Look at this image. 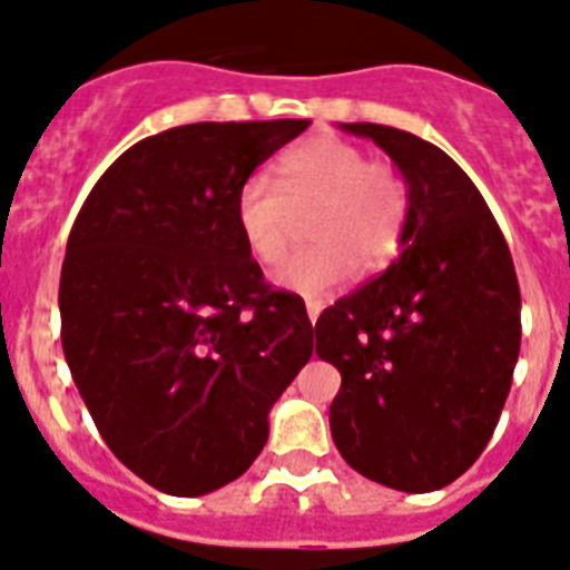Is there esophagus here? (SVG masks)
Here are the masks:
<instances>
[{
	"instance_id": "esophagus-1",
	"label": "esophagus",
	"mask_w": 570,
	"mask_h": 570,
	"mask_svg": "<svg viewBox=\"0 0 570 570\" xmlns=\"http://www.w3.org/2000/svg\"><path fill=\"white\" fill-rule=\"evenodd\" d=\"M322 309H324V301H318V298H307V315H309V322H318V315H322Z\"/></svg>"
}]
</instances>
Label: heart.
Returning <instances> with one entry per match:
<instances>
[{
	"instance_id": "1",
	"label": "heart",
	"mask_w": 570,
	"mask_h": 570,
	"mask_svg": "<svg viewBox=\"0 0 570 570\" xmlns=\"http://www.w3.org/2000/svg\"><path fill=\"white\" fill-rule=\"evenodd\" d=\"M278 185L255 174L234 199L237 232L248 255L275 263L289 240V219L315 203L307 248L275 269V284L301 295L338 289L353 272L385 269L405 243L411 214L409 181L391 161L367 159L358 145L315 136L286 150L275 165Z\"/></svg>"
}]
</instances>
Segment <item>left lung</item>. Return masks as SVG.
<instances>
[{
  "label": "left lung",
  "mask_w": 570,
  "mask_h": 570,
  "mask_svg": "<svg viewBox=\"0 0 570 570\" xmlns=\"http://www.w3.org/2000/svg\"><path fill=\"white\" fill-rule=\"evenodd\" d=\"M374 138L409 181L403 255L315 322L338 367L330 432L358 475L432 492L470 470L510 394L521 344L513 257L481 190L440 147L382 124Z\"/></svg>",
  "instance_id": "left-lung-1"
}]
</instances>
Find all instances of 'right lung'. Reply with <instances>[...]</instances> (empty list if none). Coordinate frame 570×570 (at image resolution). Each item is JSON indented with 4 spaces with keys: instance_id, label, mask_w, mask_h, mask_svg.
Instances as JSON below:
<instances>
[{
    "instance_id": "right-lung-1",
    "label": "right lung",
    "mask_w": 570,
    "mask_h": 570,
    "mask_svg": "<svg viewBox=\"0 0 570 570\" xmlns=\"http://www.w3.org/2000/svg\"><path fill=\"white\" fill-rule=\"evenodd\" d=\"M304 118L141 138L86 196L60 272L71 380L112 455L194 499L252 466L269 409L313 356L304 301L263 281L234 199Z\"/></svg>"
}]
</instances>
